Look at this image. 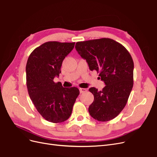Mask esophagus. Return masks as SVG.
Returning a JSON list of instances; mask_svg holds the SVG:
<instances>
[{
    "label": "esophagus",
    "instance_id": "obj_1",
    "mask_svg": "<svg viewBox=\"0 0 157 157\" xmlns=\"http://www.w3.org/2000/svg\"><path fill=\"white\" fill-rule=\"evenodd\" d=\"M87 89H85V88H79V92L80 93H84L85 92H87Z\"/></svg>",
    "mask_w": 157,
    "mask_h": 157
}]
</instances>
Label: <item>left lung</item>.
Wrapping results in <instances>:
<instances>
[{"label":"left lung","mask_w":157,"mask_h":157,"mask_svg":"<svg viewBox=\"0 0 157 157\" xmlns=\"http://www.w3.org/2000/svg\"><path fill=\"white\" fill-rule=\"evenodd\" d=\"M75 48L105 85L100 91L94 87L89 89L94 95L89 114L98 121L114 119L124 108L133 87L132 57L122 44L110 38L78 42Z\"/></svg>","instance_id":"left-lung-1"}]
</instances>
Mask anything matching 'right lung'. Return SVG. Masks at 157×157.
<instances>
[{
	"mask_svg": "<svg viewBox=\"0 0 157 157\" xmlns=\"http://www.w3.org/2000/svg\"><path fill=\"white\" fill-rule=\"evenodd\" d=\"M75 42H48L29 55L26 65L27 87L29 97L39 113L49 122L62 123L72 114L79 94L77 87H63L59 77L64 58L71 52Z\"/></svg>",
	"mask_w": 157,
	"mask_h": 157,
	"instance_id": "obj_1",
	"label": "right lung"
}]
</instances>
